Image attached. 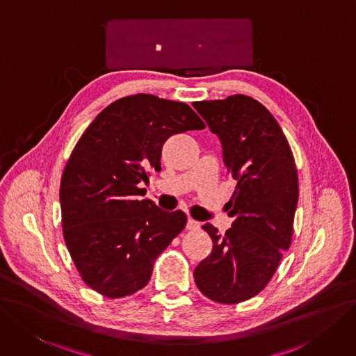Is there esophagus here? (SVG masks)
Here are the masks:
<instances>
[{
    "instance_id": "esophagus-1",
    "label": "esophagus",
    "mask_w": 356,
    "mask_h": 356,
    "mask_svg": "<svg viewBox=\"0 0 356 356\" xmlns=\"http://www.w3.org/2000/svg\"><path fill=\"white\" fill-rule=\"evenodd\" d=\"M186 229H188V230H191V232L200 230V229H201V222H200V221H196V220H193V218H189V220H188V225H186Z\"/></svg>"
}]
</instances>
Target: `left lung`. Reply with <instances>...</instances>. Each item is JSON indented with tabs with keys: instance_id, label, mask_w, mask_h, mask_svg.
I'll return each mask as SVG.
<instances>
[{
	"instance_id": "obj_1",
	"label": "left lung",
	"mask_w": 356,
	"mask_h": 356,
	"mask_svg": "<svg viewBox=\"0 0 356 356\" xmlns=\"http://www.w3.org/2000/svg\"><path fill=\"white\" fill-rule=\"evenodd\" d=\"M193 107L220 138L227 173L238 181L229 201L233 225L222 236L209 222L202 226L214 245L193 277L207 298L239 304L268 284L291 246L299 195L295 158L257 99L238 94Z\"/></svg>"
}]
</instances>
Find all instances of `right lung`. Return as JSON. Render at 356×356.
Segmentation results:
<instances>
[{"mask_svg":"<svg viewBox=\"0 0 356 356\" xmlns=\"http://www.w3.org/2000/svg\"><path fill=\"white\" fill-rule=\"evenodd\" d=\"M205 123L188 104L149 94L104 108L79 139L63 171L61 222L82 280L111 298L148 284L154 262L186 226V214L139 200L149 171L161 170L164 142Z\"/></svg>","mask_w":356,"mask_h":356,"instance_id":"add662e5","label":"right lung"}]
</instances>
